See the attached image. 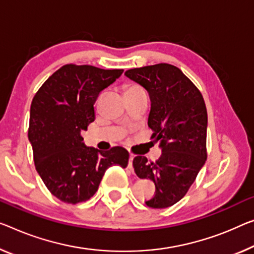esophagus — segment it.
<instances>
[{
	"label": "esophagus",
	"instance_id": "1",
	"mask_svg": "<svg viewBox=\"0 0 254 254\" xmlns=\"http://www.w3.org/2000/svg\"><path fill=\"white\" fill-rule=\"evenodd\" d=\"M132 160H134V155H130L129 161H128V169L130 171H132V169H134V168H132Z\"/></svg>",
	"mask_w": 254,
	"mask_h": 254
}]
</instances>
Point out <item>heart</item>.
I'll use <instances>...</instances> for the list:
<instances>
[{"label": "heart", "mask_w": 254, "mask_h": 254, "mask_svg": "<svg viewBox=\"0 0 254 254\" xmlns=\"http://www.w3.org/2000/svg\"><path fill=\"white\" fill-rule=\"evenodd\" d=\"M138 89H142L140 88L138 85L136 84H129V85H126L125 86V93H129V92H135V91H138Z\"/></svg>", "instance_id": "obj_1"}]
</instances>
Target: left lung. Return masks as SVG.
Here are the masks:
<instances>
[{
  "mask_svg": "<svg viewBox=\"0 0 254 254\" xmlns=\"http://www.w3.org/2000/svg\"><path fill=\"white\" fill-rule=\"evenodd\" d=\"M149 92L151 110L147 125L151 138L161 147L155 162L137 155L132 160L139 178H150L154 195L150 208L163 209L185 196L206 160L208 114L201 92L179 68L158 64L125 72Z\"/></svg>",
  "mask_w": 254,
  "mask_h": 254,
  "instance_id": "obj_1",
  "label": "left lung"
}]
</instances>
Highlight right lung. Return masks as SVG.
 Listing matches in <instances>:
<instances>
[{
	"label": "right lung",
	"mask_w": 254,
	"mask_h": 254,
	"mask_svg": "<svg viewBox=\"0 0 254 254\" xmlns=\"http://www.w3.org/2000/svg\"><path fill=\"white\" fill-rule=\"evenodd\" d=\"M123 71L65 64L34 96L28 138L35 167L48 190L62 202L76 204L89 200L109 167L128 165L129 153L124 147L102 152L85 145L81 137L94 122V103L100 92Z\"/></svg>",
	"instance_id": "obj_1"
}]
</instances>
